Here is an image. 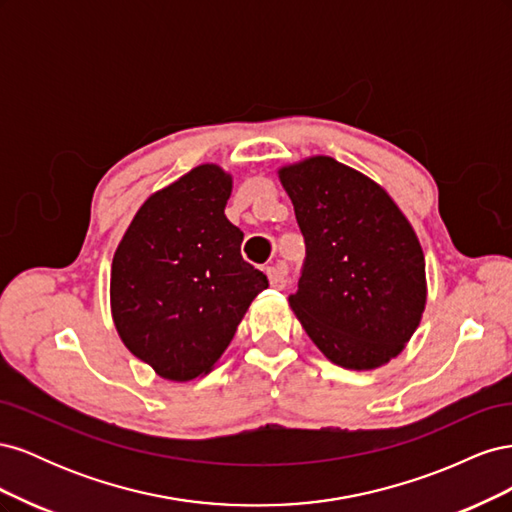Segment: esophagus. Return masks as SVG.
<instances>
[{
    "mask_svg": "<svg viewBox=\"0 0 512 512\" xmlns=\"http://www.w3.org/2000/svg\"><path fill=\"white\" fill-rule=\"evenodd\" d=\"M267 277H269V284L275 290H284L286 288V275L280 267H269L267 269Z\"/></svg>",
    "mask_w": 512,
    "mask_h": 512,
    "instance_id": "34e87169",
    "label": "esophagus"
}]
</instances>
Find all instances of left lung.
<instances>
[{"mask_svg": "<svg viewBox=\"0 0 512 512\" xmlns=\"http://www.w3.org/2000/svg\"><path fill=\"white\" fill-rule=\"evenodd\" d=\"M280 181L305 237L288 297L309 339L339 367H382L406 348L427 303L425 254L382 185L329 156L286 164Z\"/></svg>", "mask_w": 512, "mask_h": 512, "instance_id": "left-lung-1", "label": "left lung"}]
</instances>
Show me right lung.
I'll list each match as a JSON object with an SVG mask.
<instances>
[{"mask_svg": "<svg viewBox=\"0 0 512 512\" xmlns=\"http://www.w3.org/2000/svg\"><path fill=\"white\" fill-rule=\"evenodd\" d=\"M230 192L222 166L192 168L145 200L115 250V329L164 380L209 374L269 288L267 275L243 260V232L224 215Z\"/></svg>", "mask_w": 512, "mask_h": 512, "instance_id": "1", "label": "right lung"}]
</instances>
